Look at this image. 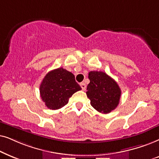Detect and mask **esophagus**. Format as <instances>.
<instances>
[{
	"label": "esophagus",
	"instance_id": "esophagus-1",
	"mask_svg": "<svg viewBox=\"0 0 159 159\" xmlns=\"http://www.w3.org/2000/svg\"><path fill=\"white\" fill-rule=\"evenodd\" d=\"M80 85H81V87L82 88V90L83 91H85L86 90V85L84 83H81V84H80Z\"/></svg>",
	"mask_w": 159,
	"mask_h": 159
}]
</instances>
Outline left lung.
<instances>
[{
    "mask_svg": "<svg viewBox=\"0 0 159 159\" xmlns=\"http://www.w3.org/2000/svg\"><path fill=\"white\" fill-rule=\"evenodd\" d=\"M90 83L87 86L86 95L91 105L102 113H109L119 103L121 91L118 84L104 72L89 73Z\"/></svg>",
    "mask_w": 159,
    "mask_h": 159,
    "instance_id": "1",
    "label": "left lung"
}]
</instances>
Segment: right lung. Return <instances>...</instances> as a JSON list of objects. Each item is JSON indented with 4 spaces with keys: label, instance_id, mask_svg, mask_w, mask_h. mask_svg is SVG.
<instances>
[{
    "label": "right lung",
    "instance_id": "right-lung-1",
    "mask_svg": "<svg viewBox=\"0 0 159 159\" xmlns=\"http://www.w3.org/2000/svg\"><path fill=\"white\" fill-rule=\"evenodd\" d=\"M81 89L73 74L60 67L46 74L40 85V94L48 108L57 110L67 105L70 97Z\"/></svg>",
    "mask_w": 159,
    "mask_h": 159
}]
</instances>
